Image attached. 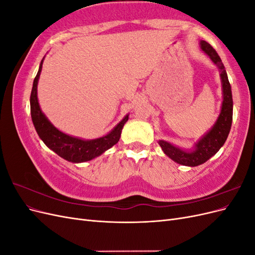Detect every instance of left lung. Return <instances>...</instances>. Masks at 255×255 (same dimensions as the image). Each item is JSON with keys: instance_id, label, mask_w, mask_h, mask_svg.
<instances>
[{"instance_id": "obj_1", "label": "left lung", "mask_w": 255, "mask_h": 255, "mask_svg": "<svg viewBox=\"0 0 255 255\" xmlns=\"http://www.w3.org/2000/svg\"><path fill=\"white\" fill-rule=\"evenodd\" d=\"M199 45L203 53H205L213 63L217 66L220 72L223 97L220 114L211 129L207 130V133L200 138L191 149H181L166 140H158L161 150L168 157H170L177 164L188 167H196L204 164L207 159H210L220 150L229 136L233 119L232 90H231V85L225 66H223L217 52L210 43L201 40Z\"/></svg>"}]
</instances>
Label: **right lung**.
Returning <instances> with one entry per match:
<instances>
[{"mask_svg": "<svg viewBox=\"0 0 255 255\" xmlns=\"http://www.w3.org/2000/svg\"><path fill=\"white\" fill-rule=\"evenodd\" d=\"M43 59L44 57L41 60L39 70L34 80L29 100L30 115H32V120L38 136L49 149L71 163H84V161H88L100 156L119 141L123 126L128 120V114L125 116V118L109 134L96 138V139H82V138L61 132L52 125L47 116L42 113L39 102H38L37 86L41 73Z\"/></svg>", "mask_w": 255, "mask_h": 255, "instance_id": "1", "label": "right lung"}]
</instances>
